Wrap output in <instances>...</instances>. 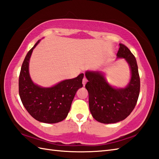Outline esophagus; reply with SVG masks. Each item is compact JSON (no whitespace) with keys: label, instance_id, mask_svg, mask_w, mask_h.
Returning <instances> with one entry per match:
<instances>
[{"label":"esophagus","instance_id":"34e87169","mask_svg":"<svg viewBox=\"0 0 159 159\" xmlns=\"http://www.w3.org/2000/svg\"><path fill=\"white\" fill-rule=\"evenodd\" d=\"M87 79H86L85 77H84L83 79V86L85 85V84L87 83Z\"/></svg>","mask_w":159,"mask_h":159}]
</instances>
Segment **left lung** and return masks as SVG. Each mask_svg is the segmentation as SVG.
<instances>
[{
    "instance_id": "1",
    "label": "left lung",
    "mask_w": 159,
    "mask_h": 159,
    "mask_svg": "<svg viewBox=\"0 0 159 159\" xmlns=\"http://www.w3.org/2000/svg\"><path fill=\"white\" fill-rule=\"evenodd\" d=\"M117 56L126 59L130 67L131 79L126 88H113L100 72L85 73L90 112L100 123H116L126 119L135 107L139 95L140 78L135 57L123 43H120Z\"/></svg>"
}]
</instances>
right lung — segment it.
Wrapping results in <instances>:
<instances>
[{
    "label": "right lung",
    "mask_w": 159,
    "mask_h": 159,
    "mask_svg": "<svg viewBox=\"0 0 159 159\" xmlns=\"http://www.w3.org/2000/svg\"><path fill=\"white\" fill-rule=\"evenodd\" d=\"M29 50L22 63L19 76V95L24 107L36 120L54 124L66 119L76 91L83 87V74L65 80L50 88H42L32 82L29 63L33 50Z\"/></svg>",
    "instance_id": "right-lung-1"
}]
</instances>
